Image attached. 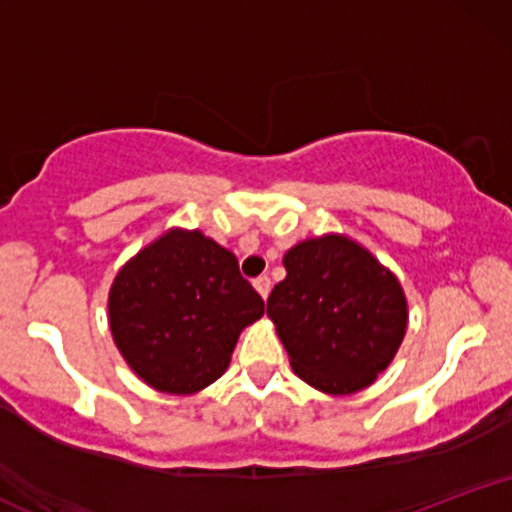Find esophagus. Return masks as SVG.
<instances>
[{
	"label": "esophagus",
	"instance_id": "34e87169",
	"mask_svg": "<svg viewBox=\"0 0 512 512\" xmlns=\"http://www.w3.org/2000/svg\"><path fill=\"white\" fill-rule=\"evenodd\" d=\"M255 291L260 293L264 301H267L269 291H272V281H269V276H257V279H255Z\"/></svg>",
	"mask_w": 512,
	"mask_h": 512
}]
</instances>
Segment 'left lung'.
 <instances>
[{
	"mask_svg": "<svg viewBox=\"0 0 512 512\" xmlns=\"http://www.w3.org/2000/svg\"><path fill=\"white\" fill-rule=\"evenodd\" d=\"M286 279L267 315L298 378L325 395H356L378 380L407 334L402 284L344 233L305 238L284 255Z\"/></svg>",
	"mask_w": 512,
	"mask_h": 512,
	"instance_id": "8db88e82",
	"label": "left lung"
}]
</instances>
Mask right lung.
Here are the masks:
<instances>
[{
  "instance_id": "obj_1",
  "label": "right lung",
  "mask_w": 512,
  "mask_h": 512,
  "mask_svg": "<svg viewBox=\"0 0 512 512\" xmlns=\"http://www.w3.org/2000/svg\"><path fill=\"white\" fill-rule=\"evenodd\" d=\"M262 315L236 255L199 228L163 231L122 264L108 293L115 346L163 395H195L219 380L240 332Z\"/></svg>"
}]
</instances>
